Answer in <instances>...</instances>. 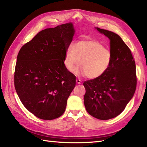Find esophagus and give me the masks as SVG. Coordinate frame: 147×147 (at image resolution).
Returning <instances> with one entry per match:
<instances>
[{
	"label": "esophagus",
	"instance_id": "1",
	"mask_svg": "<svg viewBox=\"0 0 147 147\" xmlns=\"http://www.w3.org/2000/svg\"><path fill=\"white\" fill-rule=\"evenodd\" d=\"M76 82L78 84H81L82 83V81H81L80 79H76Z\"/></svg>",
	"mask_w": 147,
	"mask_h": 147
}]
</instances>
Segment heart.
<instances>
[{
  "instance_id": "1",
  "label": "heart",
  "mask_w": 147,
  "mask_h": 147,
  "mask_svg": "<svg viewBox=\"0 0 147 147\" xmlns=\"http://www.w3.org/2000/svg\"><path fill=\"white\" fill-rule=\"evenodd\" d=\"M79 61L80 65L76 69ZM112 61V52L105 48L102 43L93 39H84L68 47L65 52L64 65L68 71H74L77 75L96 79L107 72Z\"/></svg>"
}]
</instances>
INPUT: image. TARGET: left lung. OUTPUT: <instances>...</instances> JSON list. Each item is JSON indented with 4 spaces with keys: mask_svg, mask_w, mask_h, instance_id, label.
<instances>
[{
    "mask_svg": "<svg viewBox=\"0 0 147 147\" xmlns=\"http://www.w3.org/2000/svg\"><path fill=\"white\" fill-rule=\"evenodd\" d=\"M110 40L112 61L101 77L83 83L84 104L88 114L100 120L119 115L135 92L136 64L130 49L116 33L95 28Z\"/></svg>",
    "mask_w": 147,
    "mask_h": 147,
    "instance_id": "1",
    "label": "left lung"
}]
</instances>
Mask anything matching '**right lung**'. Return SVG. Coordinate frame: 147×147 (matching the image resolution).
Returning a JSON list of instances; mask_svg holds the SVG:
<instances>
[{"label": "right lung", "instance_id": "right-lung-1", "mask_svg": "<svg viewBox=\"0 0 147 147\" xmlns=\"http://www.w3.org/2000/svg\"><path fill=\"white\" fill-rule=\"evenodd\" d=\"M75 30L72 23L43 30L21 48L14 86L21 102L36 117L52 120L64 114L76 76L64 65Z\"/></svg>", "mask_w": 147, "mask_h": 147}]
</instances>
